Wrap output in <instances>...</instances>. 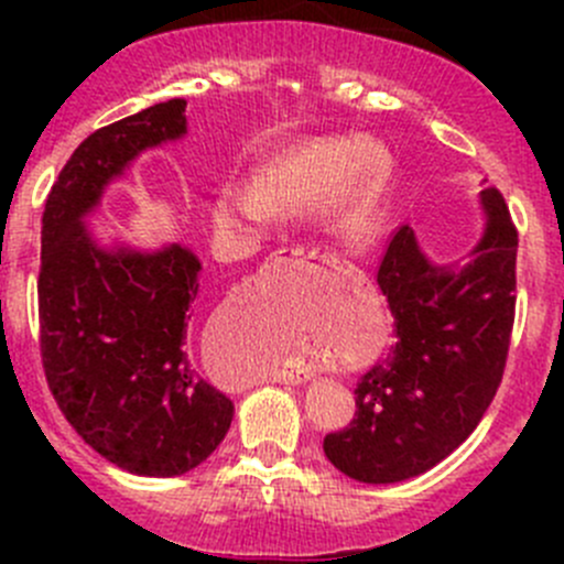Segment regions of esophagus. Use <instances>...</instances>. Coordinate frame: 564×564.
Listing matches in <instances>:
<instances>
[{"instance_id": "34e87169", "label": "esophagus", "mask_w": 564, "mask_h": 564, "mask_svg": "<svg viewBox=\"0 0 564 564\" xmlns=\"http://www.w3.org/2000/svg\"><path fill=\"white\" fill-rule=\"evenodd\" d=\"M272 264H311V267H322L324 272H333V270H340V267H344V259H340L335 250H327V248L294 246V248L278 250V256L272 259ZM272 382L300 384V382H305V377H300V373H278Z\"/></svg>"}]
</instances>
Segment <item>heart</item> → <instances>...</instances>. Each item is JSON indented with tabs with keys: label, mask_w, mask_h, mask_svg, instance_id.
I'll use <instances>...</instances> for the list:
<instances>
[{
	"label": "heart",
	"mask_w": 564,
	"mask_h": 564,
	"mask_svg": "<svg viewBox=\"0 0 564 564\" xmlns=\"http://www.w3.org/2000/svg\"><path fill=\"white\" fill-rule=\"evenodd\" d=\"M388 166L377 150H362L360 139L324 135L308 139L259 166L256 176L226 182L215 202V226L224 235H246L264 229L275 218V207H314L338 226H351L373 213L384 193ZM261 349L250 355L248 377H275L303 366V355L292 340L281 338V324L270 305L256 316Z\"/></svg>",
	"instance_id": "heart-1"
}]
</instances>
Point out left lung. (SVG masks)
<instances>
[{
  "instance_id": "1",
  "label": "left lung",
  "mask_w": 564,
  "mask_h": 564,
  "mask_svg": "<svg viewBox=\"0 0 564 564\" xmlns=\"http://www.w3.org/2000/svg\"><path fill=\"white\" fill-rule=\"evenodd\" d=\"M486 229L466 261L434 264L401 226L377 283L395 318L388 360L362 373L357 412L324 436V456L360 482H401L451 456L502 382L516 318L519 231L497 187L480 193Z\"/></svg>"
}]
</instances>
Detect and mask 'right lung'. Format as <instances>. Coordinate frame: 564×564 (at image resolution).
<instances>
[{
    "instance_id": "1",
    "label": "right lung",
    "mask_w": 564,
    "mask_h": 564,
    "mask_svg": "<svg viewBox=\"0 0 564 564\" xmlns=\"http://www.w3.org/2000/svg\"><path fill=\"white\" fill-rule=\"evenodd\" d=\"M174 98L95 130L45 198L40 231V355L76 434L119 469L176 477L224 442L235 403L187 355L202 261L161 250L104 248L84 218L141 152L187 133Z\"/></svg>"
}]
</instances>
